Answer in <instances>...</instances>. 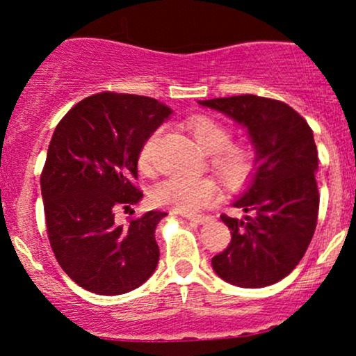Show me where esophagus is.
<instances>
[{
	"label": "esophagus",
	"mask_w": 356,
	"mask_h": 356,
	"mask_svg": "<svg viewBox=\"0 0 356 356\" xmlns=\"http://www.w3.org/2000/svg\"><path fill=\"white\" fill-rule=\"evenodd\" d=\"M179 214H181L182 218L194 220V222H204V220H207V216H191V214H182V212H179Z\"/></svg>",
	"instance_id": "1"
}]
</instances>
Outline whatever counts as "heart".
<instances>
[{
    "label": "heart",
    "instance_id": "heart-1",
    "mask_svg": "<svg viewBox=\"0 0 356 356\" xmlns=\"http://www.w3.org/2000/svg\"><path fill=\"white\" fill-rule=\"evenodd\" d=\"M189 130L195 142L206 154L212 155V165L226 181L234 182L243 179L251 167V155L241 147L229 145L231 132L227 127L209 117H194L189 120ZM161 129L145 140L138 154V165L147 169L152 161ZM219 191L211 179H192L172 175L159 182L152 189V201L159 206H167L182 214H195L211 206L218 199Z\"/></svg>",
    "mask_w": 356,
    "mask_h": 356
}]
</instances>
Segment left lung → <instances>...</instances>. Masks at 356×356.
<instances>
[{
  "mask_svg": "<svg viewBox=\"0 0 356 356\" xmlns=\"http://www.w3.org/2000/svg\"><path fill=\"white\" fill-rule=\"evenodd\" d=\"M244 127L254 147V170L231 204L246 214H222L231 243L212 257L220 280L264 288L298 266L314 234L320 206L313 130L283 102L238 95L197 102Z\"/></svg>",
  "mask_w": 356,
  "mask_h": 356,
  "instance_id": "1",
  "label": "left lung"
}]
</instances>
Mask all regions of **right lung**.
Masks as SVG:
<instances>
[{"label": "right lung", "instance_id": "add662e5", "mask_svg": "<svg viewBox=\"0 0 356 356\" xmlns=\"http://www.w3.org/2000/svg\"><path fill=\"white\" fill-rule=\"evenodd\" d=\"M170 113L150 97L104 92L76 104L53 132L40 181L48 239L61 269L87 291L124 295L157 268L155 227L167 212L118 226L113 209L144 197L132 184L138 154Z\"/></svg>", "mask_w": 356, "mask_h": 356}]
</instances>
